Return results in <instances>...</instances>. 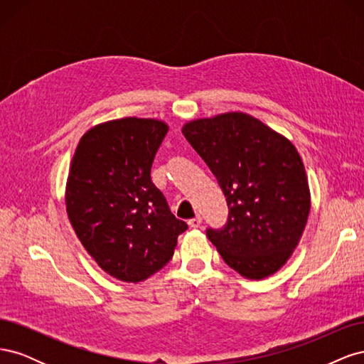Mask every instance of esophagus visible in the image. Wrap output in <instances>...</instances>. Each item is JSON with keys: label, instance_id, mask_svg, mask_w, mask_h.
Listing matches in <instances>:
<instances>
[{"label": "esophagus", "instance_id": "obj_1", "mask_svg": "<svg viewBox=\"0 0 364 364\" xmlns=\"http://www.w3.org/2000/svg\"><path fill=\"white\" fill-rule=\"evenodd\" d=\"M188 225H190L191 228H199V226L202 225V217H200V215H196L194 218L188 220Z\"/></svg>", "mask_w": 364, "mask_h": 364}]
</instances>
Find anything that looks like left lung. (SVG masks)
<instances>
[{
    "instance_id": "obj_1",
    "label": "left lung",
    "mask_w": 364,
    "mask_h": 364,
    "mask_svg": "<svg viewBox=\"0 0 364 364\" xmlns=\"http://www.w3.org/2000/svg\"><path fill=\"white\" fill-rule=\"evenodd\" d=\"M182 134L217 178L229 208L222 229H206L209 241L241 277L278 272L299 243L311 206L296 147L243 112L190 121Z\"/></svg>"
}]
</instances>
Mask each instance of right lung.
Listing matches in <instances>:
<instances>
[{
    "label": "right lung",
    "instance_id": "obj_1",
    "mask_svg": "<svg viewBox=\"0 0 364 364\" xmlns=\"http://www.w3.org/2000/svg\"><path fill=\"white\" fill-rule=\"evenodd\" d=\"M167 132L151 118L107 121L86 132L71 161L70 222L98 266L119 281L139 282L161 270L188 229L150 178Z\"/></svg>",
    "mask_w": 364,
    "mask_h": 364
}]
</instances>
